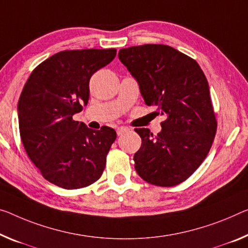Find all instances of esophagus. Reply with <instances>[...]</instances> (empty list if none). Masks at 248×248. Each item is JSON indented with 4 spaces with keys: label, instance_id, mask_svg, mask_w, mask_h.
I'll list each match as a JSON object with an SVG mask.
<instances>
[{
    "label": "esophagus",
    "instance_id": "34e87169",
    "mask_svg": "<svg viewBox=\"0 0 248 248\" xmlns=\"http://www.w3.org/2000/svg\"><path fill=\"white\" fill-rule=\"evenodd\" d=\"M127 131V128L126 127H117V129H116V133H117V135H122L123 134L124 132H126Z\"/></svg>",
    "mask_w": 248,
    "mask_h": 248
}]
</instances>
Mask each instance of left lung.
Here are the masks:
<instances>
[{
    "instance_id": "left-lung-1",
    "label": "left lung",
    "mask_w": 248,
    "mask_h": 248,
    "mask_svg": "<svg viewBox=\"0 0 248 248\" xmlns=\"http://www.w3.org/2000/svg\"><path fill=\"white\" fill-rule=\"evenodd\" d=\"M119 59L139 83L145 104L165 116L157 136L135 128L142 139L134 155L136 172L153 185L180 184L203 163L216 134L204 72L195 60L163 44L122 48Z\"/></svg>"
}]
</instances>
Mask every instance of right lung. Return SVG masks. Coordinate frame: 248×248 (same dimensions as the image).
Here are the masks:
<instances>
[{
    "label": "right lung",
    "mask_w": 248,
    "mask_h": 248,
    "mask_svg": "<svg viewBox=\"0 0 248 248\" xmlns=\"http://www.w3.org/2000/svg\"><path fill=\"white\" fill-rule=\"evenodd\" d=\"M115 55V48L59 52L34 68L23 87L17 104L23 146L52 184L86 187L104 170L116 132L95 131L73 115L89 102L91 76Z\"/></svg>",
    "instance_id": "1"
}]
</instances>
